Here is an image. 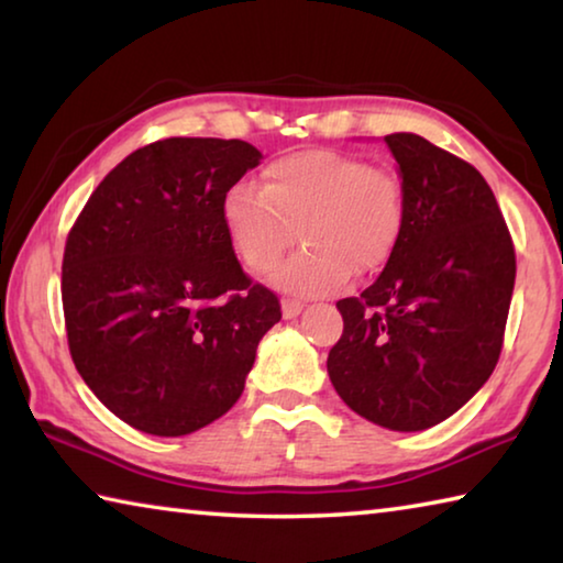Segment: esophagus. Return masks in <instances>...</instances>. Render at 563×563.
Masks as SVG:
<instances>
[{"instance_id":"obj_1","label":"esophagus","mask_w":563,"mask_h":563,"mask_svg":"<svg viewBox=\"0 0 563 563\" xmlns=\"http://www.w3.org/2000/svg\"><path fill=\"white\" fill-rule=\"evenodd\" d=\"M302 310V300L298 298H283V318H295Z\"/></svg>"}]
</instances>
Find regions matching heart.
<instances>
[{"label":"heart","instance_id":"1","mask_svg":"<svg viewBox=\"0 0 563 563\" xmlns=\"http://www.w3.org/2000/svg\"><path fill=\"white\" fill-rule=\"evenodd\" d=\"M223 225L247 271L268 273L300 235V247L275 273L292 292H330L352 271L373 273L389 261L405 231L407 194L395 170L330 148L275 158L263 190L235 184L225 190Z\"/></svg>","mask_w":563,"mask_h":563}]
</instances>
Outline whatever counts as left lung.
<instances>
[{
	"label": "left lung",
	"instance_id": "left-lung-1",
	"mask_svg": "<svg viewBox=\"0 0 563 563\" xmlns=\"http://www.w3.org/2000/svg\"><path fill=\"white\" fill-rule=\"evenodd\" d=\"M407 218L379 278L338 300L328 375L350 409L419 432L452 417L497 367L517 278L507 221L472 164L417 133H389Z\"/></svg>",
	"mask_w": 563,
	"mask_h": 563
}]
</instances>
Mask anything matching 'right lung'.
<instances>
[{
	"label": "right lung",
	"mask_w": 563,
	"mask_h": 563,
	"mask_svg": "<svg viewBox=\"0 0 563 563\" xmlns=\"http://www.w3.org/2000/svg\"><path fill=\"white\" fill-rule=\"evenodd\" d=\"M258 164L238 139L156 141L109 170L71 225V360L133 430L180 437L225 415L283 316L278 295L243 273L221 216L225 190Z\"/></svg>",
	"instance_id": "obj_1"
}]
</instances>
